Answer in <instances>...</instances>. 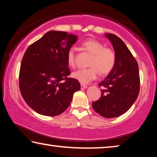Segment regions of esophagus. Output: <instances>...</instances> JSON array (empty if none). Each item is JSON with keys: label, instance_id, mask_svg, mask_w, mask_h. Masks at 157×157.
Returning a JSON list of instances; mask_svg holds the SVG:
<instances>
[{"label": "esophagus", "instance_id": "esophagus-1", "mask_svg": "<svg viewBox=\"0 0 157 157\" xmlns=\"http://www.w3.org/2000/svg\"><path fill=\"white\" fill-rule=\"evenodd\" d=\"M87 88V86H86V85H84V84H81V89H85Z\"/></svg>", "mask_w": 157, "mask_h": 157}]
</instances>
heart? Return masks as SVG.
<instances>
[{"label": "heart", "mask_w": 157, "mask_h": 157, "mask_svg": "<svg viewBox=\"0 0 157 157\" xmlns=\"http://www.w3.org/2000/svg\"><path fill=\"white\" fill-rule=\"evenodd\" d=\"M84 48L92 54L87 68L79 69L72 73L73 78L82 84H86L97 78L98 73L101 75L110 73L116 65V55L113 49L105 47L104 44L95 39H89L82 42ZM68 64L73 67L75 63V52L71 48L66 53Z\"/></svg>", "instance_id": "heart-1"}]
</instances>
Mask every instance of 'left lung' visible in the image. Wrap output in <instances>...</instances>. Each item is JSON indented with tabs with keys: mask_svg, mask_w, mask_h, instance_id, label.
<instances>
[{
	"mask_svg": "<svg viewBox=\"0 0 157 157\" xmlns=\"http://www.w3.org/2000/svg\"><path fill=\"white\" fill-rule=\"evenodd\" d=\"M105 36L113 45L116 62L112 71L99 83L101 97L92 103L94 109L107 118L121 116L132 107L140 91L138 63L122 39L113 34Z\"/></svg>",
	"mask_w": 157,
	"mask_h": 157,
	"instance_id": "obj_1",
	"label": "left lung"
}]
</instances>
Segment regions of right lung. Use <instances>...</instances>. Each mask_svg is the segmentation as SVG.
I'll return each mask as SVG.
<instances>
[{"mask_svg": "<svg viewBox=\"0 0 157 157\" xmlns=\"http://www.w3.org/2000/svg\"><path fill=\"white\" fill-rule=\"evenodd\" d=\"M78 40L67 32L49 31L29 46L19 72V89L25 102L36 113L55 116L63 113L80 89L71 74L66 53Z\"/></svg>", "mask_w": 157, "mask_h": 157, "instance_id": "1", "label": "right lung"}]
</instances>
